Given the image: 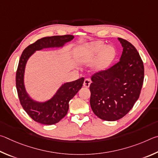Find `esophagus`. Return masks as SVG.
Wrapping results in <instances>:
<instances>
[{"mask_svg": "<svg viewBox=\"0 0 158 158\" xmlns=\"http://www.w3.org/2000/svg\"><path fill=\"white\" fill-rule=\"evenodd\" d=\"M91 82H91L90 79H89V78L85 79V81H84V83H83V86H84L85 87L88 88V87H89L90 86Z\"/></svg>", "mask_w": 158, "mask_h": 158, "instance_id": "esophagus-1", "label": "esophagus"}]
</instances>
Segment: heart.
I'll list each match as a JSON object with an SVG mask.
<instances>
[{
  "mask_svg": "<svg viewBox=\"0 0 158 158\" xmlns=\"http://www.w3.org/2000/svg\"><path fill=\"white\" fill-rule=\"evenodd\" d=\"M105 44L101 41H95L87 45H84L79 48L78 56L82 60L89 62L94 59L99 54L96 69L98 71H104L109 67L116 57V51L112 46H107L104 48Z\"/></svg>",
  "mask_w": 158,
  "mask_h": 158,
  "instance_id": "b5f03b06",
  "label": "heart"
}]
</instances>
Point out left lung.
<instances>
[{"mask_svg":"<svg viewBox=\"0 0 158 158\" xmlns=\"http://www.w3.org/2000/svg\"><path fill=\"white\" fill-rule=\"evenodd\" d=\"M123 47L119 62L92 76L90 106L105 121H117L128 114L139 97L144 68L139 52L126 40L118 38Z\"/></svg>","mask_w":158,"mask_h":158,"instance_id":"8db88e82","label":"left lung"}]
</instances>
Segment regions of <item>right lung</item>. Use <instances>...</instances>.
<instances>
[{
    "mask_svg": "<svg viewBox=\"0 0 158 158\" xmlns=\"http://www.w3.org/2000/svg\"><path fill=\"white\" fill-rule=\"evenodd\" d=\"M74 36L66 35L43 37L30 44L22 52L16 74V87L21 105L33 120L44 125L57 123L67 114L69 102L81 89L84 77L75 81L66 82L55 94L45 102L33 100L27 93L24 85V73L26 63L36 51L47 48H60L71 41Z\"/></svg>",
    "mask_w": 158,
    "mask_h": 158,
    "instance_id": "add662e5",
    "label": "right lung"
}]
</instances>
